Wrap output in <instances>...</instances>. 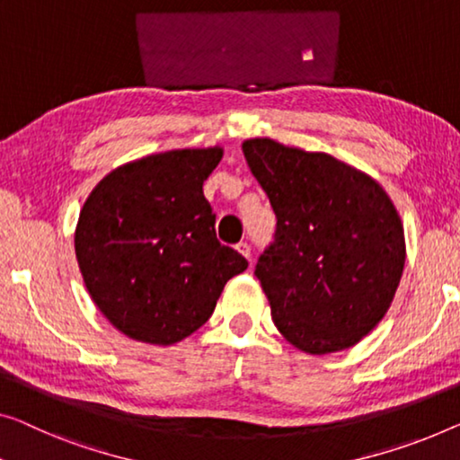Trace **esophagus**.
Here are the masks:
<instances>
[{
  "label": "esophagus",
  "instance_id": "obj_1",
  "mask_svg": "<svg viewBox=\"0 0 460 460\" xmlns=\"http://www.w3.org/2000/svg\"><path fill=\"white\" fill-rule=\"evenodd\" d=\"M235 250L242 253L243 258H250L252 256V248H250V243H245V242H239L237 245H235Z\"/></svg>",
  "mask_w": 460,
  "mask_h": 460
}]
</instances>
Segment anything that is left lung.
<instances>
[{
    "instance_id": "8db88e82",
    "label": "left lung",
    "mask_w": 460,
    "mask_h": 460,
    "mask_svg": "<svg viewBox=\"0 0 460 460\" xmlns=\"http://www.w3.org/2000/svg\"><path fill=\"white\" fill-rule=\"evenodd\" d=\"M277 215L256 277L279 332L310 355L345 351L378 326L405 266V231L367 173L270 138L243 142Z\"/></svg>"
}]
</instances>
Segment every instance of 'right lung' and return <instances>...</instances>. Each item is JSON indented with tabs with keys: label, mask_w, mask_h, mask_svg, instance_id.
I'll list each match as a JSON object with an SVG mask.
<instances>
[{
	"label": "right lung",
	"mask_w": 460,
	"mask_h": 460,
	"mask_svg": "<svg viewBox=\"0 0 460 460\" xmlns=\"http://www.w3.org/2000/svg\"><path fill=\"white\" fill-rule=\"evenodd\" d=\"M221 146L148 155L94 186L74 235L97 307L126 337L173 345L196 332L248 260L215 233L202 186Z\"/></svg>",
	"instance_id": "obj_1"
}]
</instances>
